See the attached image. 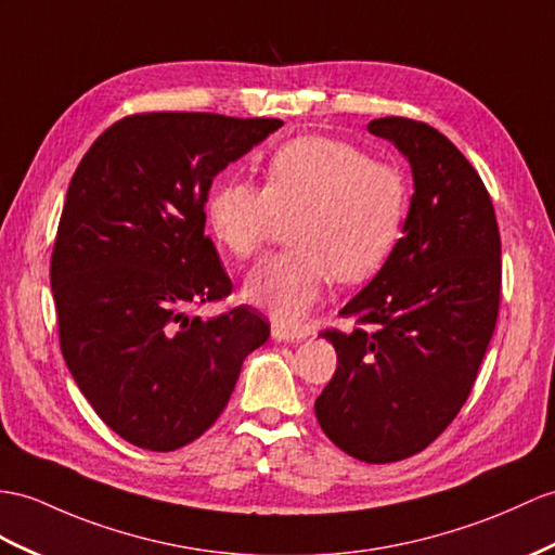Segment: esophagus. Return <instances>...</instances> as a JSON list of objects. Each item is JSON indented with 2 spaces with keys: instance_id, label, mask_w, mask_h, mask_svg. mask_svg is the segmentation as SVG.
Wrapping results in <instances>:
<instances>
[{
  "instance_id": "1",
  "label": "esophagus",
  "mask_w": 555,
  "mask_h": 555,
  "mask_svg": "<svg viewBox=\"0 0 555 555\" xmlns=\"http://www.w3.org/2000/svg\"><path fill=\"white\" fill-rule=\"evenodd\" d=\"M308 336L306 330L299 327H285V324H273V339L285 344H299Z\"/></svg>"
}]
</instances>
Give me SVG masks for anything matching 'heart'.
I'll use <instances>...</instances> for the list:
<instances>
[{
  "mask_svg": "<svg viewBox=\"0 0 555 555\" xmlns=\"http://www.w3.org/2000/svg\"><path fill=\"white\" fill-rule=\"evenodd\" d=\"M408 214L402 173L360 147L294 139L270 155L263 188L225 181L209 197L214 237L235 259L261 254L280 221H292L287 254L254 268L247 301L282 324L299 322L327 294L332 280L356 285L393 251Z\"/></svg>",
  "mask_w": 555,
  "mask_h": 555,
  "instance_id": "obj_1",
  "label": "heart"
}]
</instances>
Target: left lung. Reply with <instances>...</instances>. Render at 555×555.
I'll return each mask as SVG.
<instances>
[{"label": "left lung", "instance_id": "left-lung-1", "mask_svg": "<svg viewBox=\"0 0 555 555\" xmlns=\"http://www.w3.org/2000/svg\"><path fill=\"white\" fill-rule=\"evenodd\" d=\"M367 129L410 159L414 195L404 235L341 308L358 327L322 332L339 364L315 416L346 454L390 464L426 450L476 384L502 296V240L488 188L448 137L408 117Z\"/></svg>", "mask_w": 555, "mask_h": 555}]
</instances>
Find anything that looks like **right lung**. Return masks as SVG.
Returning <instances> with one entry per match:
<instances>
[{
    "label": "right lung",
    "instance_id": "obj_1",
    "mask_svg": "<svg viewBox=\"0 0 555 555\" xmlns=\"http://www.w3.org/2000/svg\"><path fill=\"white\" fill-rule=\"evenodd\" d=\"M282 127L270 117L139 113L93 141L67 188L51 292L67 370L119 438L153 452L193 442L268 341L249 306L202 320L233 292L205 235L214 176Z\"/></svg>",
    "mask_w": 555,
    "mask_h": 555
}]
</instances>
